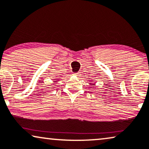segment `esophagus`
I'll return each mask as SVG.
<instances>
[{
  "label": "esophagus",
  "mask_w": 149,
  "mask_h": 149,
  "mask_svg": "<svg viewBox=\"0 0 149 149\" xmlns=\"http://www.w3.org/2000/svg\"><path fill=\"white\" fill-rule=\"evenodd\" d=\"M74 75H76V76H77V75H79V73H75Z\"/></svg>",
  "instance_id": "obj_1"
}]
</instances>
